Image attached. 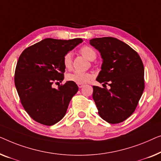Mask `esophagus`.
<instances>
[{
    "label": "esophagus",
    "instance_id": "obj_1",
    "mask_svg": "<svg viewBox=\"0 0 161 161\" xmlns=\"http://www.w3.org/2000/svg\"><path fill=\"white\" fill-rule=\"evenodd\" d=\"M84 85H84V84H78V87H80V88H81V87H82Z\"/></svg>",
    "mask_w": 161,
    "mask_h": 161
}]
</instances>
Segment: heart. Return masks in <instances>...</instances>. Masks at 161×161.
<instances>
[{
	"instance_id": "b5f03b06",
	"label": "heart",
	"mask_w": 161,
	"mask_h": 161,
	"mask_svg": "<svg viewBox=\"0 0 161 161\" xmlns=\"http://www.w3.org/2000/svg\"><path fill=\"white\" fill-rule=\"evenodd\" d=\"M80 53L84 57L89 60H94L96 58V53L92 47L89 46H84L80 49ZM63 65L65 69H70L72 67V55L71 53H67L63 58ZM93 78V75L89 72H78L67 74L66 80L76 84H85Z\"/></svg>"
}]
</instances>
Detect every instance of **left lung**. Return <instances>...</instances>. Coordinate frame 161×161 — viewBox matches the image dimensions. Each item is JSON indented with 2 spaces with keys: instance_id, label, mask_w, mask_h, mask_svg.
I'll return each instance as SVG.
<instances>
[{
  "instance_id": "left-lung-1",
  "label": "left lung",
  "mask_w": 161,
  "mask_h": 161,
  "mask_svg": "<svg viewBox=\"0 0 161 161\" xmlns=\"http://www.w3.org/2000/svg\"><path fill=\"white\" fill-rule=\"evenodd\" d=\"M90 44L103 59L96 80L103 83V88L92 87L98 114L108 123H122L133 114L143 93V63L134 49L117 38H96L90 40Z\"/></svg>"
}]
</instances>
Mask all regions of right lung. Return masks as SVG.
I'll return each instance as SVG.
<instances>
[{
    "mask_svg": "<svg viewBox=\"0 0 161 161\" xmlns=\"http://www.w3.org/2000/svg\"><path fill=\"white\" fill-rule=\"evenodd\" d=\"M82 42L81 38H45L20 55L15 69V87L22 106L35 121L49 126L65 116L78 86L69 81L58 89L53 85L64 79V56Z\"/></svg>",
    "mask_w": 161,
    "mask_h": 161,
    "instance_id": "add662e5",
    "label": "right lung"
}]
</instances>
